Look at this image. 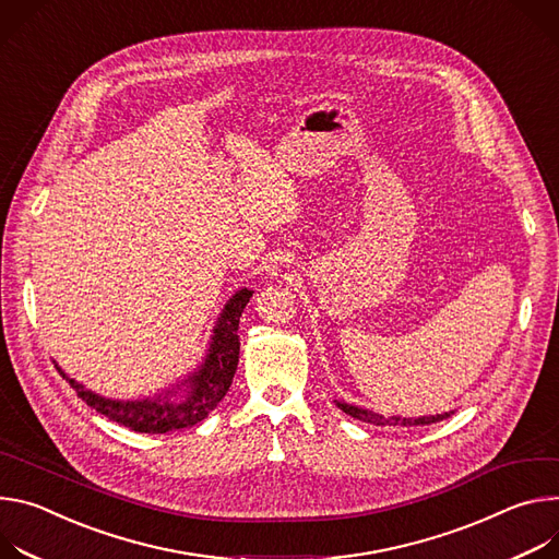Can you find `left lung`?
I'll return each mask as SVG.
<instances>
[{"label": "left lung", "instance_id": "obj_1", "mask_svg": "<svg viewBox=\"0 0 559 559\" xmlns=\"http://www.w3.org/2000/svg\"><path fill=\"white\" fill-rule=\"evenodd\" d=\"M337 408H342L346 415H350L353 419H359V421H366V424H373V426H393V428H411V426H428V424H436V421H442L447 417H451L455 411H447V413H438V415H421V417H402V415H382V413H376L370 408H361V406H355V404H346V402H340L335 400Z\"/></svg>", "mask_w": 559, "mask_h": 559}]
</instances>
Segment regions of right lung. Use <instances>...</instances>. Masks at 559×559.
Here are the masks:
<instances>
[{
    "instance_id": "add662e5",
    "label": "right lung",
    "mask_w": 559,
    "mask_h": 559,
    "mask_svg": "<svg viewBox=\"0 0 559 559\" xmlns=\"http://www.w3.org/2000/svg\"><path fill=\"white\" fill-rule=\"evenodd\" d=\"M251 297V288H239L228 297L198 368L168 389L157 391L155 395L138 400L104 397L69 378L57 361L55 366L61 378H67V382L75 389L78 397L121 426L135 432H153V436L155 432L189 428L202 421L224 400L233 384L239 361V318Z\"/></svg>"
}]
</instances>
